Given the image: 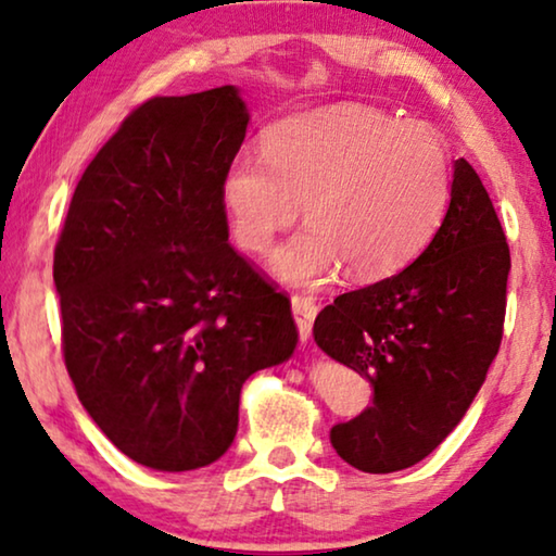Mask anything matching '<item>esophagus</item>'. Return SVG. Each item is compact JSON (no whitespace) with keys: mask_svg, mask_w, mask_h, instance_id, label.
I'll return each instance as SVG.
<instances>
[{"mask_svg":"<svg viewBox=\"0 0 556 556\" xmlns=\"http://www.w3.org/2000/svg\"><path fill=\"white\" fill-rule=\"evenodd\" d=\"M319 312V304L307 294H292V315L296 319V327H300L302 340H309L312 323H315Z\"/></svg>","mask_w":556,"mask_h":556,"instance_id":"esophagus-1","label":"esophagus"}]
</instances>
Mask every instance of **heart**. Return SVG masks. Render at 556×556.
Listing matches in <instances>:
<instances>
[{
	"label": "heart",
	"mask_w": 556,
	"mask_h": 556,
	"mask_svg": "<svg viewBox=\"0 0 556 556\" xmlns=\"http://www.w3.org/2000/svg\"><path fill=\"white\" fill-rule=\"evenodd\" d=\"M448 199L441 138L367 105L271 125L262 159L241 153L222 178L231 237L249 254L267 252L302 206L307 229L271 256L294 285H319L342 267L355 281L395 275L433 237Z\"/></svg>",
	"instance_id": "obj_1"
}]
</instances>
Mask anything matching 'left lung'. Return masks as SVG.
Masks as SVG:
<instances>
[{"label":"left lung","instance_id":"obj_1","mask_svg":"<svg viewBox=\"0 0 556 556\" xmlns=\"http://www.w3.org/2000/svg\"><path fill=\"white\" fill-rule=\"evenodd\" d=\"M511 256L481 178L456 161L441 229L403 271L319 312L315 342L372 382V405L330 431L365 473L403 471L441 445L502 345Z\"/></svg>","mask_w":556,"mask_h":556}]
</instances>
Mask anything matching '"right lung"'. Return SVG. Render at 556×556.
<instances>
[{"mask_svg":"<svg viewBox=\"0 0 556 556\" xmlns=\"http://www.w3.org/2000/svg\"><path fill=\"white\" fill-rule=\"evenodd\" d=\"M247 123L233 85L132 108L77 181L54 244L77 397L155 471L222 458L241 386L300 340L289 296L229 244L222 178Z\"/></svg>","mask_w":556,"mask_h":556,"instance_id":"add662e5","label":"right lung"}]
</instances>
